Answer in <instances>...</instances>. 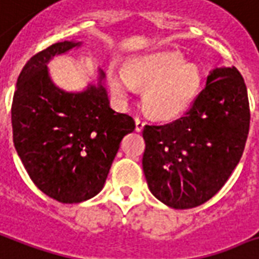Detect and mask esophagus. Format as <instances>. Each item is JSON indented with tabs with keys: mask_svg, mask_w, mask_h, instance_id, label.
I'll return each instance as SVG.
<instances>
[{
	"mask_svg": "<svg viewBox=\"0 0 259 259\" xmlns=\"http://www.w3.org/2000/svg\"><path fill=\"white\" fill-rule=\"evenodd\" d=\"M134 122H136V132H141V130L144 129L145 122H144L143 119H140V118H136V119H134Z\"/></svg>",
	"mask_w": 259,
	"mask_h": 259,
	"instance_id": "34e87169",
	"label": "esophagus"
}]
</instances>
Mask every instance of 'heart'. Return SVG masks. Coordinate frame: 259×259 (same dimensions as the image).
Here are the masks:
<instances>
[{
    "mask_svg": "<svg viewBox=\"0 0 259 259\" xmlns=\"http://www.w3.org/2000/svg\"><path fill=\"white\" fill-rule=\"evenodd\" d=\"M125 72H110L112 92L126 98L134 85H147L145 108L160 118H171L185 111L201 84L198 68L183 62V57L177 51H157L134 58L126 65Z\"/></svg>",
    "mask_w": 259,
    "mask_h": 259,
    "instance_id": "obj_1",
    "label": "heart"
}]
</instances>
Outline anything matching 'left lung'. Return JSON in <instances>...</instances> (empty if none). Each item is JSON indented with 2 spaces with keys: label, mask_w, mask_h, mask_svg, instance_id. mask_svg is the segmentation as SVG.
I'll list each match as a JSON object with an SVG mask.
<instances>
[{
  "label": "left lung",
  "mask_w": 259,
  "mask_h": 259,
  "mask_svg": "<svg viewBox=\"0 0 259 259\" xmlns=\"http://www.w3.org/2000/svg\"><path fill=\"white\" fill-rule=\"evenodd\" d=\"M248 127L242 74L235 66L213 69L185 115L144 126L143 168L152 194L174 209L210 200L239 163Z\"/></svg>",
  "instance_id": "obj_1"
}]
</instances>
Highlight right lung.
Masks as SVG:
<instances>
[{"label": "right lung", "mask_w": 259, "mask_h": 259, "mask_svg": "<svg viewBox=\"0 0 259 259\" xmlns=\"http://www.w3.org/2000/svg\"><path fill=\"white\" fill-rule=\"evenodd\" d=\"M81 42H58L25 64L12 102L13 144L31 181L62 204L90 200L102 190L122 138L136 127L132 116L110 107L98 85L82 92L55 87L47 70L54 55Z\"/></svg>", "instance_id": "obj_1"}]
</instances>
